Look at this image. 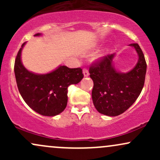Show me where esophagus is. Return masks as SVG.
I'll return each mask as SVG.
<instances>
[{"instance_id": "1", "label": "esophagus", "mask_w": 160, "mask_h": 160, "mask_svg": "<svg viewBox=\"0 0 160 160\" xmlns=\"http://www.w3.org/2000/svg\"><path fill=\"white\" fill-rule=\"evenodd\" d=\"M82 73H83L84 77H88L89 74V71H88V70L86 68H83V70H82Z\"/></svg>"}]
</instances>
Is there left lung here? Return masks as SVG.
Masks as SVG:
<instances>
[{
	"instance_id": "obj_1",
	"label": "left lung",
	"mask_w": 160,
	"mask_h": 160,
	"mask_svg": "<svg viewBox=\"0 0 160 160\" xmlns=\"http://www.w3.org/2000/svg\"><path fill=\"white\" fill-rule=\"evenodd\" d=\"M138 56L136 65L131 71L121 73L113 65L115 53L104 56L89 68L93 80L92 98L100 113L115 117L128 109L144 87L147 64L144 53L138 43H132Z\"/></svg>"
}]
</instances>
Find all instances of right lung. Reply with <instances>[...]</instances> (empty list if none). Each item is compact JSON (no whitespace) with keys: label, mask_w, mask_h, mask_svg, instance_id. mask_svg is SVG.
Listing matches in <instances>:
<instances>
[{"label":"right lung","mask_w":160,"mask_h":160,"mask_svg":"<svg viewBox=\"0 0 160 160\" xmlns=\"http://www.w3.org/2000/svg\"><path fill=\"white\" fill-rule=\"evenodd\" d=\"M41 34H34L35 37ZM25 43L18 52L14 72L20 95L32 110L43 116L54 117L65 109L68 103V87L83 78L82 69L60 65L48 74H38L24 67L21 53Z\"/></svg>","instance_id":"1"}]
</instances>
